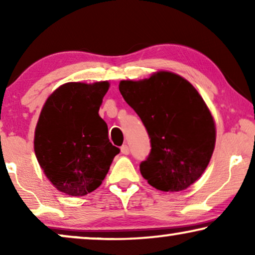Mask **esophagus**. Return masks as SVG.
I'll return each instance as SVG.
<instances>
[{"mask_svg": "<svg viewBox=\"0 0 255 255\" xmlns=\"http://www.w3.org/2000/svg\"><path fill=\"white\" fill-rule=\"evenodd\" d=\"M121 151H122V153H123L124 155H128V153H130V148H128V145H123L121 147Z\"/></svg>", "mask_w": 255, "mask_h": 255, "instance_id": "esophagus-1", "label": "esophagus"}]
</instances>
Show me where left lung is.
I'll use <instances>...</instances> for the list:
<instances>
[{
	"mask_svg": "<svg viewBox=\"0 0 255 255\" xmlns=\"http://www.w3.org/2000/svg\"><path fill=\"white\" fill-rule=\"evenodd\" d=\"M120 92L151 139L140 162L144 179L162 191L191 186L207 168L216 141L214 120L197 90L174 73L159 72L141 81H121Z\"/></svg>",
	"mask_w": 255,
	"mask_h": 255,
	"instance_id": "1",
	"label": "left lung"
}]
</instances>
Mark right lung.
I'll use <instances>...</instances> for the list:
<instances>
[{
    "label": "right lung",
    "instance_id": "right-lung-1",
    "mask_svg": "<svg viewBox=\"0 0 255 255\" xmlns=\"http://www.w3.org/2000/svg\"><path fill=\"white\" fill-rule=\"evenodd\" d=\"M109 83L69 82L48 97L34 132V152L45 175L62 193L83 196L99 188L121 149L100 117Z\"/></svg>",
    "mask_w": 255,
    "mask_h": 255
}]
</instances>
